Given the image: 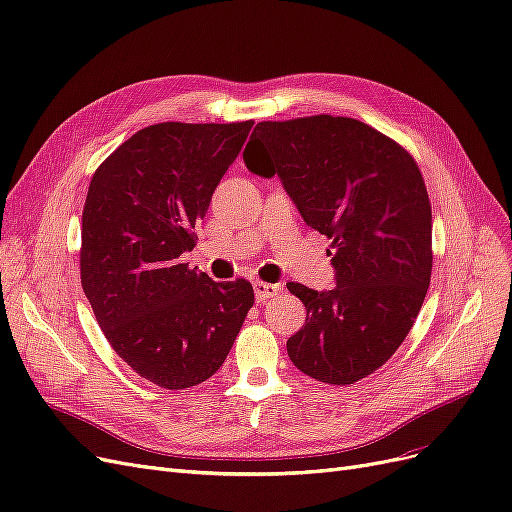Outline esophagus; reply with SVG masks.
<instances>
[{
  "mask_svg": "<svg viewBox=\"0 0 512 512\" xmlns=\"http://www.w3.org/2000/svg\"><path fill=\"white\" fill-rule=\"evenodd\" d=\"M282 292V286L280 284H269V282H254V294H256V301L258 303H265L273 297H277V294Z\"/></svg>",
  "mask_w": 512,
  "mask_h": 512,
  "instance_id": "obj_1",
  "label": "esophagus"
}]
</instances>
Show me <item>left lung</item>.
Masks as SVG:
<instances>
[{
	"label": "left lung",
	"instance_id": "left-lung-1",
	"mask_svg": "<svg viewBox=\"0 0 512 512\" xmlns=\"http://www.w3.org/2000/svg\"><path fill=\"white\" fill-rule=\"evenodd\" d=\"M277 175L307 226L331 239L335 288L297 282L307 309L288 356L314 380L346 386L374 374L410 333L431 282V203L412 153L350 117L260 121L243 151Z\"/></svg>",
	"mask_w": 512,
	"mask_h": 512
}]
</instances>
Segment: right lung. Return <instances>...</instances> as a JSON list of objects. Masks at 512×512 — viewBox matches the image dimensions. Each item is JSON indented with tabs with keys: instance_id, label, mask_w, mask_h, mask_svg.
I'll return each instance as SVG.
<instances>
[{
	"instance_id": "obj_1",
	"label": "right lung",
	"mask_w": 512,
	"mask_h": 512,
	"mask_svg": "<svg viewBox=\"0 0 512 512\" xmlns=\"http://www.w3.org/2000/svg\"><path fill=\"white\" fill-rule=\"evenodd\" d=\"M252 126L153 123L121 143L89 183L83 292L111 348L168 391L211 378L254 305L247 280L213 282L181 262Z\"/></svg>"
}]
</instances>
